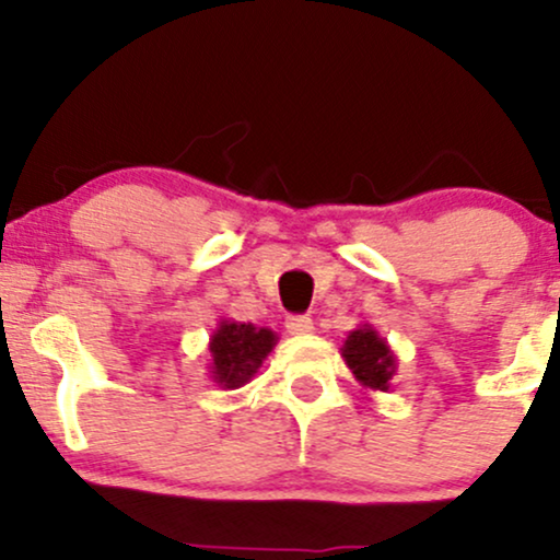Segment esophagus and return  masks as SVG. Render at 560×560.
Wrapping results in <instances>:
<instances>
[{
    "mask_svg": "<svg viewBox=\"0 0 560 560\" xmlns=\"http://www.w3.org/2000/svg\"><path fill=\"white\" fill-rule=\"evenodd\" d=\"M287 329H289V334H313L316 326H313L311 316H289Z\"/></svg>",
    "mask_w": 560,
    "mask_h": 560,
    "instance_id": "34e87169",
    "label": "esophagus"
}]
</instances>
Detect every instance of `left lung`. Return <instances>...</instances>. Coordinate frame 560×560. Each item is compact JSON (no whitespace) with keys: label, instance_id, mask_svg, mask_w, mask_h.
Returning <instances> with one entry per match:
<instances>
[{"label":"left lung","instance_id":"obj_1","mask_svg":"<svg viewBox=\"0 0 560 560\" xmlns=\"http://www.w3.org/2000/svg\"><path fill=\"white\" fill-rule=\"evenodd\" d=\"M339 350H342L347 369L355 374L365 389H392V376L397 374V355L374 326L361 324L358 329H352Z\"/></svg>","mask_w":560,"mask_h":560}]
</instances>
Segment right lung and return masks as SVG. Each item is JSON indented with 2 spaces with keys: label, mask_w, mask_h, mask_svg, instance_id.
<instances>
[{
  "label": "right lung",
  "mask_w": 560,
  "mask_h": 560,
  "mask_svg": "<svg viewBox=\"0 0 560 560\" xmlns=\"http://www.w3.org/2000/svg\"><path fill=\"white\" fill-rule=\"evenodd\" d=\"M279 334L266 326L242 324L234 318H221L210 334V378L221 389H236L258 374V369L271 355Z\"/></svg>",
  "instance_id": "obj_1"
}]
</instances>
